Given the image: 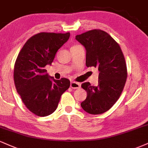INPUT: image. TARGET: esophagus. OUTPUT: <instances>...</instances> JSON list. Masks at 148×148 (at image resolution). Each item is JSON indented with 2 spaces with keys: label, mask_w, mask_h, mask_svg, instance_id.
<instances>
[{
  "label": "esophagus",
  "mask_w": 148,
  "mask_h": 148,
  "mask_svg": "<svg viewBox=\"0 0 148 148\" xmlns=\"http://www.w3.org/2000/svg\"><path fill=\"white\" fill-rule=\"evenodd\" d=\"M70 87L73 89H79L81 87V84L77 82H71Z\"/></svg>",
  "instance_id": "obj_1"
}]
</instances>
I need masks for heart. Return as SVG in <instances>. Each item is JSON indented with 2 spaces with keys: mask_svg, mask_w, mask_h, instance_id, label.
<instances>
[{
  "mask_svg": "<svg viewBox=\"0 0 148 148\" xmlns=\"http://www.w3.org/2000/svg\"><path fill=\"white\" fill-rule=\"evenodd\" d=\"M79 46H80V45H75L72 46V47H79Z\"/></svg>",
  "mask_w": 148,
  "mask_h": 148,
  "instance_id": "1",
  "label": "heart"
}]
</instances>
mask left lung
I'll return each mask as SVG.
<instances>
[{"label": "left lung", "mask_w": 148, "mask_h": 148, "mask_svg": "<svg viewBox=\"0 0 148 148\" xmlns=\"http://www.w3.org/2000/svg\"><path fill=\"white\" fill-rule=\"evenodd\" d=\"M76 40L86 48V66L97 67L99 72L98 86L89 82L81 85L87 97L81 106L90 114H101L115 104L125 87L127 77L125 57L118 44L101 30H89L76 35Z\"/></svg>", "instance_id": "left-lung-1"}]
</instances>
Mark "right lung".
Wrapping results in <instances>:
<instances>
[{"mask_svg":"<svg viewBox=\"0 0 148 148\" xmlns=\"http://www.w3.org/2000/svg\"><path fill=\"white\" fill-rule=\"evenodd\" d=\"M69 36V33H37L25 42L15 62L16 91L26 108L37 116L53 113L61 95L70 86L69 79H54L45 69L46 65L52 63L58 50Z\"/></svg>","mask_w":148,"mask_h":148,"instance_id":"1","label":"right lung"}]
</instances>
